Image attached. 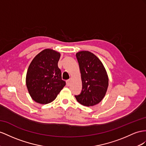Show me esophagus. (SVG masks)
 Segmentation results:
<instances>
[{
  "label": "esophagus",
  "mask_w": 146,
  "mask_h": 146,
  "mask_svg": "<svg viewBox=\"0 0 146 146\" xmlns=\"http://www.w3.org/2000/svg\"><path fill=\"white\" fill-rule=\"evenodd\" d=\"M70 81H71V80H70H70H66V86H69L70 84Z\"/></svg>",
  "instance_id": "1"
}]
</instances>
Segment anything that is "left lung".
<instances>
[{
	"label": "left lung",
	"instance_id": "left-lung-1",
	"mask_svg": "<svg viewBox=\"0 0 146 146\" xmlns=\"http://www.w3.org/2000/svg\"><path fill=\"white\" fill-rule=\"evenodd\" d=\"M76 56L81 73L82 91L75 98L81 105L94 106L106 96L109 86L107 73L101 61L92 52L80 51Z\"/></svg>",
	"mask_w": 146,
	"mask_h": 146
}]
</instances>
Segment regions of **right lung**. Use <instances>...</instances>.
Here are the masks:
<instances>
[{"mask_svg":"<svg viewBox=\"0 0 146 146\" xmlns=\"http://www.w3.org/2000/svg\"><path fill=\"white\" fill-rule=\"evenodd\" d=\"M60 54L46 48L36 55L29 65L26 84L33 100L40 104L50 103L57 98L66 83L58 67Z\"/></svg>","mask_w":146,"mask_h":146,"instance_id":"right-lung-1","label":"right lung"}]
</instances>
